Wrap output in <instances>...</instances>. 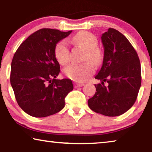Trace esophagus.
Here are the masks:
<instances>
[{"instance_id":"obj_1","label":"esophagus","mask_w":152,"mask_h":152,"mask_svg":"<svg viewBox=\"0 0 152 152\" xmlns=\"http://www.w3.org/2000/svg\"><path fill=\"white\" fill-rule=\"evenodd\" d=\"M82 86H84L83 83H75L74 84V87H75V88H77V87H80Z\"/></svg>"}]
</instances>
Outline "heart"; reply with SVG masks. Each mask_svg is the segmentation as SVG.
Wrapping results in <instances>:
<instances>
[{
	"instance_id": "1",
	"label": "heart",
	"mask_w": 152,
	"mask_h": 152,
	"mask_svg": "<svg viewBox=\"0 0 152 152\" xmlns=\"http://www.w3.org/2000/svg\"><path fill=\"white\" fill-rule=\"evenodd\" d=\"M69 41L86 51L85 60H88L94 66L101 64L102 54L97 48V38L92 33L82 31L72 37ZM54 52L56 60L61 65H66L69 62V48L66 41L61 40L56 44ZM63 72L66 76L72 80L82 82L94 73V68L87 61L80 64H70L66 67Z\"/></svg>"
}]
</instances>
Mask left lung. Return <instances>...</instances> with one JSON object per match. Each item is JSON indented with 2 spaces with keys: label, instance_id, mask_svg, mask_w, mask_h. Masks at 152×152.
<instances>
[{
  "label": "left lung",
  "instance_id": "8db88e82",
  "mask_svg": "<svg viewBox=\"0 0 152 152\" xmlns=\"http://www.w3.org/2000/svg\"><path fill=\"white\" fill-rule=\"evenodd\" d=\"M101 40L103 61L95 76L101 84H95L96 92L88 99V107L105 116H119L137 99L141 83L140 61L132 45L119 31L109 28Z\"/></svg>",
  "mask_w": 152,
  "mask_h": 152
}]
</instances>
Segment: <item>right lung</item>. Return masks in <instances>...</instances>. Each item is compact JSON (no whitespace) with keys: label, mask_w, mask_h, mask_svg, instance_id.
I'll return each instance as SVG.
<instances>
[{"label":"right lung","mask_w":152,"mask_h":152,"mask_svg":"<svg viewBox=\"0 0 152 152\" xmlns=\"http://www.w3.org/2000/svg\"><path fill=\"white\" fill-rule=\"evenodd\" d=\"M41 29L29 36L15 52L10 80L19 107L28 115L45 117L65 106V97L74 88L70 79H56L60 66L55 56L57 43L70 34Z\"/></svg>","instance_id":"right-lung-1"}]
</instances>
